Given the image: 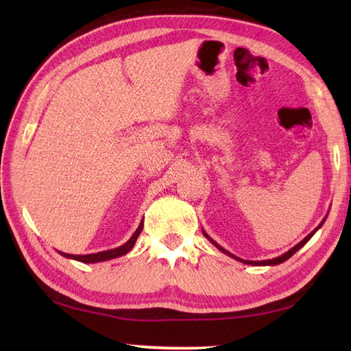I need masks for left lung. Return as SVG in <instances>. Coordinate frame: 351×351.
I'll use <instances>...</instances> for the list:
<instances>
[{
  "label": "left lung",
  "instance_id": "left-lung-1",
  "mask_svg": "<svg viewBox=\"0 0 351 351\" xmlns=\"http://www.w3.org/2000/svg\"><path fill=\"white\" fill-rule=\"evenodd\" d=\"M326 220V219H324ZM324 220L322 221V223H319V225H318V228H315L314 230H312V232L306 237V238H304V240H302L299 244H297V245H294V247L293 249H289L288 252H285V253H283V255H280V256H278V258H273V259H267V261H245V259H241V258H238V256H235V255H232V253H230V252H228V250H225V249H223L221 247V245H219L217 243H215L214 240H211V238L210 237H208L205 232H204V235L208 238V240H210L214 245H215V247H217L220 252H223V253H226V255L228 256H230V258H234V259H237V261H240V263H244V264H249V265H278V264H282V263H285V261L287 259H289L291 256H293L294 255V253L297 252V250H299V249H302L303 247V245L304 244H306L309 240H311V238H312V235H314L315 232H317V230L319 229V228H322L323 226V223H324Z\"/></svg>",
  "mask_w": 351,
  "mask_h": 351
}]
</instances>
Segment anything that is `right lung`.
Instances as JSON below:
<instances>
[{"label": "right lung", "instance_id": "right-lung-1", "mask_svg": "<svg viewBox=\"0 0 351 351\" xmlns=\"http://www.w3.org/2000/svg\"><path fill=\"white\" fill-rule=\"evenodd\" d=\"M141 230H143V220L140 221V225L137 228L136 232L132 234V237L130 238L128 241L125 244L119 245L116 249H111V250H104V252H98V253H90V255H71V253H63V252H58L60 255H63L64 258H71V259H75L80 261V263H86V264H95V263H102V261H108V259H114L119 258L122 255H126L132 247L134 244H136L137 238L140 235Z\"/></svg>", "mask_w": 351, "mask_h": 351}]
</instances>
